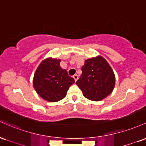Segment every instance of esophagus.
I'll list each match as a JSON object with an SVG mask.
<instances>
[{
    "mask_svg": "<svg viewBox=\"0 0 146 146\" xmlns=\"http://www.w3.org/2000/svg\"><path fill=\"white\" fill-rule=\"evenodd\" d=\"M73 78H74V81H76L78 80V75L77 74H74L73 76Z\"/></svg>",
    "mask_w": 146,
    "mask_h": 146,
    "instance_id": "esophagus-1",
    "label": "esophagus"
}]
</instances>
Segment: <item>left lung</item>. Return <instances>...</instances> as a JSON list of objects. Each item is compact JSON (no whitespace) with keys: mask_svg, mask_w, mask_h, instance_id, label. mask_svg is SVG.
<instances>
[{"mask_svg":"<svg viewBox=\"0 0 146 146\" xmlns=\"http://www.w3.org/2000/svg\"><path fill=\"white\" fill-rule=\"evenodd\" d=\"M82 74L76 85L88 99L99 101L112 92L115 86V75L113 70L101 56L85 60Z\"/></svg>","mask_w":146,"mask_h":146,"instance_id":"left-lung-1","label":"left lung"}]
</instances>
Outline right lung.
<instances>
[{"label": "right lung", "instance_id": "1", "mask_svg": "<svg viewBox=\"0 0 146 146\" xmlns=\"http://www.w3.org/2000/svg\"><path fill=\"white\" fill-rule=\"evenodd\" d=\"M60 59L52 57L42 60L33 78V86L37 94L49 102H57L66 96L74 79L66 70L60 66Z\"/></svg>", "mask_w": 146, "mask_h": 146}]
</instances>
